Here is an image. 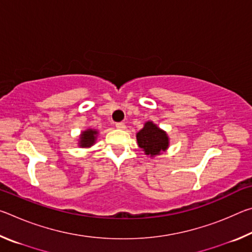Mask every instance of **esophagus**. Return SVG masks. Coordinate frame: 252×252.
I'll return each instance as SVG.
<instances>
[{"label": "esophagus", "mask_w": 252, "mask_h": 252, "mask_svg": "<svg viewBox=\"0 0 252 252\" xmlns=\"http://www.w3.org/2000/svg\"><path fill=\"white\" fill-rule=\"evenodd\" d=\"M116 126L118 127V129H120V130H125V129H126V125H125V123H123V122L117 123Z\"/></svg>", "instance_id": "34e87169"}]
</instances>
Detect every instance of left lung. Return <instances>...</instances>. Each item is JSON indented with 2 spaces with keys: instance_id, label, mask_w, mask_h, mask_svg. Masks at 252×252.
Instances as JSON below:
<instances>
[{
  "instance_id": "8db88e82",
  "label": "left lung",
  "mask_w": 252,
  "mask_h": 252,
  "mask_svg": "<svg viewBox=\"0 0 252 252\" xmlns=\"http://www.w3.org/2000/svg\"><path fill=\"white\" fill-rule=\"evenodd\" d=\"M138 146L144 151V155L153 158L160 156L168 150L170 139L168 133L158 126L153 121H147L138 133H136Z\"/></svg>"
}]
</instances>
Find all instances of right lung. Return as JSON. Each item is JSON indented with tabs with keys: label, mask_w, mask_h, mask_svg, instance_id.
Masks as SVG:
<instances>
[{
	"label": "right lung",
	"mask_w": 252,
	"mask_h": 252,
	"mask_svg": "<svg viewBox=\"0 0 252 252\" xmlns=\"http://www.w3.org/2000/svg\"><path fill=\"white\" fill-rule=\"evenodd\" d=\"M99 131L95 129H87L81 132L79 135V147L80 148H91L95 143Z\"/></svg>",
	"instance_id": "1"
}]
</instances>
